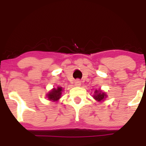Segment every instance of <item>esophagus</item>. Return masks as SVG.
I'll return each mask as SVG.
<instances>
[{
	"label": "esophagus",
	"mask_w": 146,
	"mask_h": 146,
	"mask_svg": "<svg viewBox=\"0 0 146 146\" xmlns=\"http://www.w3.org/2000/svg\"><path fill=\"white\" fill-rule=\"evenodd\" d=\"M75 86H81V81L79 80H77L75 82Z\"/></svg>",
	"instance_id": "1"
}]
</instances>
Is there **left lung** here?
Listing matches in <instances>:
<instances>
[{
	"mask_svg": "<svg viewBox=\"0 0 146 146\" xmlns=\"http://www.w3.org/2000/svg\"><path fill=\"white\" fill-rule=\"evenodd\" d=\"M108 95H107L106 93H105L104 91L101 89L99 90H95L94 92V95H93V98L96 100L97 102H101L104 100H106V98H107Z\"/></svg>",
	"mask_w": 146,
	"mask_h": 146,
	"instance_id": "obj_1",
	"label": "left lung"
}]
</instances>
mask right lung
<instances>
[{"label":"right lung","instance_id":"obj_1","mask_svg":"<svg viewBox=\"0 0 146 146\" xmlns=\"http://www.w3.org/2000/svg\"><path fill=\"white\" fill-rule=\"evenodd\" d=\"M64 91L62 87L58 86L57 88H53L46 95V98L52 102H58L62 98V94Z\"/></svg>","mask_w":146,"mask_h":146}]
</instances>
